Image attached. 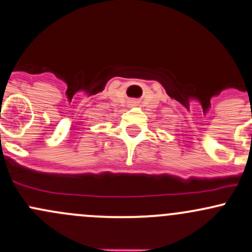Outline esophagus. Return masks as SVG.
Segmentation results:
<instances>
[{
    "instance_id": "esophagus-1",
    "label": "esophagus",
    "mask_w": 252,
    "mask_h": 252,
    "mask_svg": "<svg viewBox=\"0 0 252 252\" xmlns=\"http://www.w3.org/2000/svg\"><path fill=\"white\" fill-rule=\"evenodd\" d=\"M135 104H136V102H135V101H130V105H131V106H134Z\"/></svg>"
}]
</instances>
